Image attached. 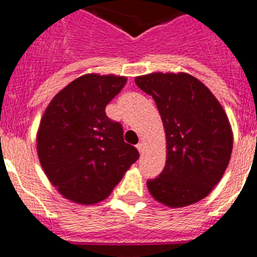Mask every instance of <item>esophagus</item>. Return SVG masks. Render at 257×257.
<instances>
[{
    "label": "esophagus",
    "instance_id": "1",
    "mask_svg": "<svg viewBox=\"0 0 257 257\" xmlns=\"http://www.w3.org/2000/svg\"><path fill=\"white\" fill-rule=\"evenodd\" d=\"M136 148H138L139 153H143V151H144V144H143V143H139V144L136 145Z\"/></svg>",
    "mask_w": 257,
    "mask_h": 257
}]
</instances>
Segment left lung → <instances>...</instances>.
<instances>
[{"label":"left lung","instance_id":"obj_1","mask_svg":"<svg viewBox=\"0 0 257 257\" xmlns=\"http://www.w3.org/2000/svg\"><path fill=\"white\" fill-rule=\"evenodd\" d=\"M135 83L156 101L167 142L165 169L147 181L169 207L205 198L222 178L233 149L228 117L201 81L187 73H152Z\"/></svg>","mask_w":257,"mask_h":257}]
</instances>
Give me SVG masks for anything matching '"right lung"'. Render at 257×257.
Instances as JSON below:
<instances>
[{
	"mask_svg": "<svg viewBox=\"0 0 257 257\" xmlns=\"http://www.w3.org/2000/svg\"><path fill=\"white\" fill-rule=\"evenodd\" d=\"M118 76L85 74L55 95L37 134L41 166L51 184L70 201L94 205L105 199L139 158L123 142V127L105 106L123 88Z\"/></svg>",
	"mask_w": 257,
	"mask_h": 257,
	"instance_id": "obj_1",
	"label": "right lung"
}]
</instances>
